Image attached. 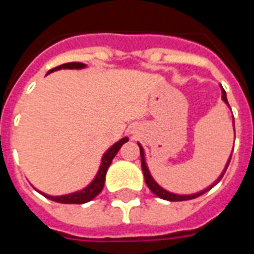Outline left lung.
Segmentation results:
<instances>
[{"label":"left lung","instance_id":"obj_1","mask_svg":"<svg viewBox=\"0 0 254 254\" xmlns=\"http://www.w3.org/2000/svg\"><path fill=\"white\" fill-rule=\"evenodd\" d=\"M223 100L229 105V102H227V96H226V91L223 89ZM140 147V156H141V169H143V173H144V178H145V184H147V187L151 189V191L154 193V194H156L158 197H160V198H163V200H169V201H184V200H191V198H196V197L201 196V194H204L205 191H208L209 189H212L216 184H218L220 180H222V177L224 176V173H226V170H227V167H229V163L230 160H231V158L229 159V162H227V166H226V169H224V171L222 173V176L219 177V180L213 185H211L209 188H207L205 190L200 191V193H196V194H189V196H181V194H174V193H170V191L165 190L163 188H160L156 182L154 181V178L151 177V174H149L148 169H147V165H145V160H144V152H143V148H141V145H138Z\"/></svg>","mask_w":254,"mask_h":254}]
</instances>
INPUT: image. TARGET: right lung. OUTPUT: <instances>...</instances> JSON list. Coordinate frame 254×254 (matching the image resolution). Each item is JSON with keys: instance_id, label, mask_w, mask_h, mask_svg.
I'll list each match as a JSON object with an SVG mask.
<instances>
[{"instance_id": "right-lung-1", "label": "right lung", "mask_w": 254, "mask_h": 254, "mask_svg": "<svg viewBox=\"0 0 254 254\" xmlns=\"http://www.w3.org/2000/svg\"><path fill=\"white\" fill-rule=\"evenodd\" d=\"M85 65L81 63H67V64H63V65H60V66L53 67L49 70L50 72H54V70H57V69H81ZM127 141V137H124L122 140H120L118 143H116L113 147H111L105 155H103V159H102V165H100V169L98 171V174L95 177V180L91 184H89L88 187L83 189V190L76 191V193H72V194H66V196H46V194H43V196H46L47 198H50L53 201H57V202H63V204H84V202H88L91 201L94 197H96L99 194L102 189H103V185H105V178H106V173H107V169H109V166L111 165V160L114 159V156L117 155V152L120 151V148L122 147V144H125Z\"/></svg>"}]
</instances>
